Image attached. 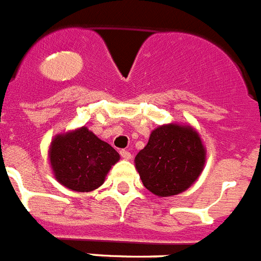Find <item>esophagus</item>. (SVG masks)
I'll list each match as a JSON object with an SVG mask.
<instances>
[{
	"mask_svg": "<svg viewBox=\"0 0 261 261\" xmlns=\"http://www.w3.org/2000/svg\"><path fill=\"white\" fill-rule=\"evenodd\" d=\"M119 153H121V157H122L123 160H131V153L128 152V150L122 149Z\"/></svg>",
	"mask_w": 261,
	"mask_h": 261,
	"instance_id": "34e87169",
	"label": "esophagus"
}]
</instances>
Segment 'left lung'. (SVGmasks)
Here are the masks:
<instances>
[{
  "label": "left lung",
  "mask_w": 261,
  "mask_h": 261,
  "mask_svg": "<svg viewBox=\"0 0 261 261\" xmlns=\"http://www.w3.org/2000/svg\"><path fill=\"white\" fill-rule=\"evenodd\" d=\"M206 161L199 134L192 126L169 123L152 131L135 157L145 188L158 197L176 196L198 179Z\"/></svg>",
  "instance_id": "1"
}]
</instances>
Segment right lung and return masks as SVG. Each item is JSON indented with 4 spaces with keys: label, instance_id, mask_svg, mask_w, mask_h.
Here are the masks:
<instances>
[{
    "label": "right lung",
    "instance_id": "obj_1",
    "mask_svg": "<svg viewBox=\"0 0 261 261\" xmlns=\"http://www.w3.org/2000/svg\"><path fill=\"white\" fill-rule=\"evenodd\" d=\"M48 158L54 176L62 186L74 192H91L103 184L119 154L84 126L55 136Z\"/></svg>",
    "mask_w": 261,
    "mask_h": 261
}]
</instances>
